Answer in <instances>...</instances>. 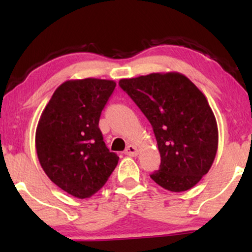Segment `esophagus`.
<instances>
[{
    "label": "esophagus",
    "instance_id": "1",
    "mask_svg": "<svg viewBox=\"0 0 252 252\" xmlns=\"http://www.w3.org/2000/svg\"><path fill=\"white\" fill-rule=\"evenodd\" d=\"M139 154V150H137V148L135 146H133V144H129L128 147L126 148L125 150V155H127V156H136V155Z\"/></svg>",
    "mask_w": 252,
    "mask_h": 252
}]
</instances>
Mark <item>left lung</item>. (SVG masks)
Instances as JSON below:
<instances>
[{
	"instance_id": "obj_1",
	"label": "left lung",
	"mask_w": 252,
	"mask_h": 252,
	"mask_svg": "<svg viewBox=\"0 0 252 252\" xmlns=\"http://www.w3.org/2000/svg\"><path fill=\"white\" fill-rule=\"evenodd\" d=\"M119 86L153 126L160 165L150 178L170 191L194 187L218 149L216 117L204 94L178 72L122 79Z\"/></svg>"
}]
</instances>
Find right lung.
Here are the masks:
<instances>
[{
  "instance_id": "right-lung-1",
  "label": "right lung",
  "mask_w": 252,
  "mask_h": 252,
  "mask_svg": "<svg viewBox=\"0 0 252 252\" xmlns=\"http://www.w3.org/2000/svg\"><path fill=\"white\" fill-rule=\"evenodd\" d=\"M116 82L87 78L65 81L51 96L35 133L39 161L48 178L67 194L88 198L118 164L106 148L99 117Z\"/></svg>"
}]
</instances>
